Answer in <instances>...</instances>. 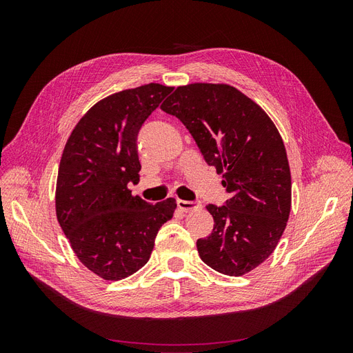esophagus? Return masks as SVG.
Returning a JSON list of instances; mask_svg holds the SVG:
<instances>
[{
  "mask_svg": "<svg viewBox=\"0 0 353 353\" xmlns=\"http://www.w3.org/2000/svg\"><path fill=\"white\" fill-rule=\"evenodd\" d=\"M176 205H178V208H179L181 210H184V212L197 210V209L201 208L200 201H188V200H181V199L176 200Z\"/></svg>",
  "mask_w": 353,
  "mask_h": 353,
  "instance_id": "1",
  "label": "esophagus"
}]
</instances>
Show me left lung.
Returning <instances> with one entry per match:
<instances>
[{"label":"left lung","instance_id":"left-lung-1","mask_svg":"<svg viewBox=\"0 0 353 353\" xmlns=\"http://www.w3.org/2000/svg\"><path fill=\"white\" fill-rule=\"evenodd\" d=\"M160 109L185 125L231 196L206 206L215 223L197 240L201 261L230 276L250 272L275 250L290 216L292 175L279 130L228 83L183 85Z\"/></svg>","mask_w":353,"mask_h":353}]
</instances>
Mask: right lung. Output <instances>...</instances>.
I'll return each mask as SVG.
<instances>
[{
	"label": "right lung",
	"mask_w": 353,
	"mask_h": 353,
	"mask_svg": "<svg viewBox=\"0 0 353 353\" xmlns=\"http://www.w3.org/2000/svg\"><path fill=\"white\" fill-rule=\"evenodd\" d=\"M172 90L147 83L100 100L81 117L63 150L57 221L81 263L105 281L143 268L157 231L176 209L172 197L150 205L130 190L140 181L138 131Z\"/></svg>",
	"instance_id": "add662e5"
}]
</instances>
